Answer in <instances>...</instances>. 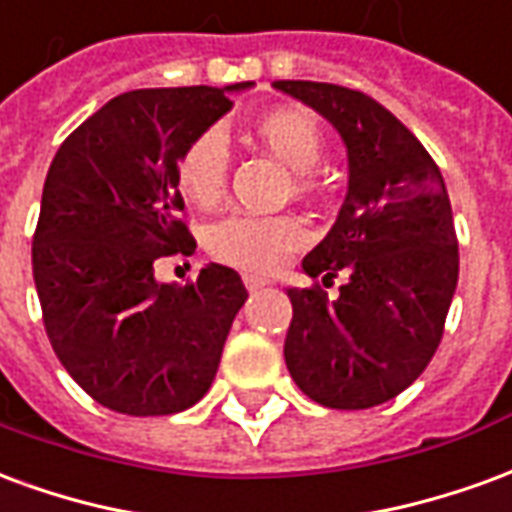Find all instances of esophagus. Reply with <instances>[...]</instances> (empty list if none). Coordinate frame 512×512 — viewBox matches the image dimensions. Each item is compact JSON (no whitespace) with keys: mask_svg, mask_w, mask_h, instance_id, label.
I'll list each match as a JSON object with an SVG mask.
<instances>
[{"mask_svg":"<svg viewBox=\"0 0 512 512\" xmlns=\"http://www.w3.org/2000/svg\"><path fill=\"white\" fill-rule=\"evenodd\" d=\"M244 285H246V290H249V293H255V290L266 288L268 279L266 277H257V274H244Z\"/></svg>","mask_w":512,"mask_h":512,"instance_id":"obj_1","label":"esophagus"}]
</instances>
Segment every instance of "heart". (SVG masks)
<instances>
[{"mask_svg": "<svg viewBox=\"0 0 512 512\" xmlns=\"http://www.w3.org/2000/svg\"><path fill=\"white\" fill-rule=\"evenodd\" d=\"M252 134L288 169L296 172L299 189H312V169L321 164L326 136L318 117L304 106H274L252 120ZM230 153L219 131H200L180 150L175 161L178 191L197 208H211L222 200L227 186ZM304 227L293 216H230L213 224L208 235L211 252L224 263L274 271L285 257L304 244Z\"/></svg>", "mask_w": 512, "mask_h": 512, "instance_id": "1", "label": "heart"}]
</instances>
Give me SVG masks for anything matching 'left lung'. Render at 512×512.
<instances>
[{
  "label": "left lung",
  "mask_w": 512,
  "mask_h": 512,
  "mask_svg": "<svg viewBox=\"0 0 512 512\" xmlns=\"http://www.w3.org/2000/svg\"><path fill=\"white\" fill-rule=\"evenodd\" d=\"M323 115L348 150V191L304 274L351 277L340 296L288 288L293 321L285 365L326 408L381 406L422 376L436 354L458 285V238L444 178L419 139L359 90L274 82Z\"/></svg>",
  "instance_id": "1"
}]
</instances>
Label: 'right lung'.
I'll use <instances>...</instances> for the list:
<instances>
[{
	"label": "right lung",
	"instance_id": "add662e5",
	"mask_svg": "<svg viewBox=\"0 0 512 512\" xmlns=\"http://www.w3.org/2000/svg\"><path fill=\"white\" fill-rule=\"evenodd\" d=\"M227 87L112 98L57 150L43 183L32 274L54 354L87 395L128 417L191 408L211 389L246 288L208 263L191 285L158 282V257L194 249L175 161L233 109Z\"/></svg>",
	"mask_w": 512,
	"mask_h": 512
}]
</instances>
